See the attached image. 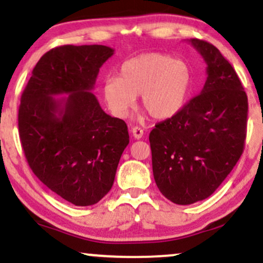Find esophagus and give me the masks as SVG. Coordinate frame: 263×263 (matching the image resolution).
Segmentation results:
<instances>
[{
	"instance_id": "34e87169",
	"label": "esophagus",
	"mask_w": 263,
	"mask_h": 263,
	"mask_svg": "<svg viewBox=\"0 0 263 263\" xmlns=\"http://www.w3.org/2000/svg\"><path fill=\"white\" fill-rule=\"evenodd\" d=\"M132 135H134L135 138L140 140V138L143 137V129H142L141 127H138V126H136V127L132 128Z\"/></svg>"
}]
</instances>
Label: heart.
<instances>
[{
	"instance_id": "1",
	"label": "heart",
	"mask_w": 263,
	"mask_h": 263,
	"mask_svg": "<svg viewBox=\"0 0 263 263\" xmlns=\"http://www.w3.org/2000/svg\"><path fill=\"white\" fill-rule=\"evenodd\" d=\"M192 66L170 54L146 53L123 62L120 77L111 75L102 84V96L114 116H127L141 93V104L156 120L176 116L192 91Z\"/></svg>"
}]
</instances>
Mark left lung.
<instances>
[{
  "label": "left lung",
  "mask_w": 263,
  "mask_h": 263,
  "mask_svg": "<svg viewBox=\"0 0 263 263\" xmlns=\"http://www.w3.org/2000/svg\"><path fill=\"white\" fill-rule=\"evenodd\" d=\"M206 63L199 95L149 134L156 184L165 198L189 205L210 197L243 152L247 95L232 65L213 44L190 39Z\"/></svg>",
  "instance_id": "obj_1"
}]
</instances>
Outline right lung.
<instances>
[{
  "mask_svg": "<svg viewBox=\"0 0 263 263\" xmlns=\"http://www.w3.org/2000/svg\"><path fill=\"white\" fill-rule=\"evenodd\" d=\"M114 54L106 45H62L39 59L21 98L18 129L35 177L77 206L110 192L129 136L121 119L102 110L91 92ZM69 93L57 99L53 96Z\"/></svg>",
  "mask_w": 263,
  "mask_h": 263,
  "instance_id": "obj_1",
  "label": "right lung"
}]
</instances>
